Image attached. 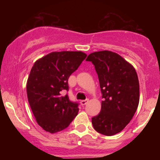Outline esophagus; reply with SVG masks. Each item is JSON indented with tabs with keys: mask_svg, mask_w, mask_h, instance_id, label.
<instances>
[{
	"mask_svg": "<svg viewBox=\"0 0 160 160\" xmlns=\"http://www.w3.org/2000/svg\"><path fill=\"white\" fill-rule=\"evenodd\" d=\"M88 99H85V100L81 101L80 103H81V105H82V106H85V105H86L87 103H88Z\"/></svg>",
	"mask_w": 160,
	"mask_h": 160,
	"instance_id": "esophagus-1",
	"label": "esophagus"
}]
</instances>
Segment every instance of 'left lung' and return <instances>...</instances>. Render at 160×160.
Returning <instances> with one entry per match:
<instances>
[{"label": "left lung", "instance_id": "obj_1", "mask_svg": "<svg viewBox=\"0 0 160 160\" xmlns=\"http://www.w3.org/2000/svg\"><path fill=\"white\" fill-rule=\"evenodd\" d=\"M86 61L95 66L102 98L101 111L92 118L99 133L112 136L121 132L134 117L139 103V82L132 64L114 52L92 53Z\"/></svg>", "mask_w": 160, "mask_h": 160}]
</instances>
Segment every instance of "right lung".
<instances>
[{"mask_svg": "<svg viewBox=\"0 0 160 160\" xmlns=\"http://www.w3.org/2000/svg\"><path fill=\"white\" fill-rule=\"evenodd\" d=\"M86 56L82 51L52 52L38 59L32 68L27 96L36 122L46 132L64 130L78 114V103L62 92L68 90V78Z\"/></svg>", "mask_w": 160, "mask_h": 160, "instance_id": "1", "label": "right lung"}]
</instances>
